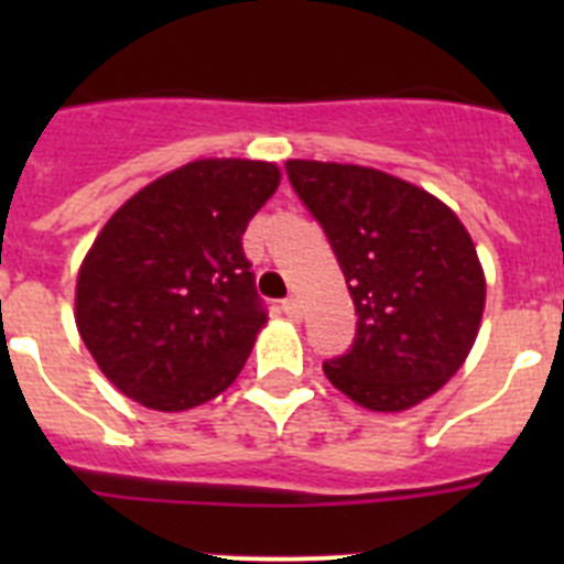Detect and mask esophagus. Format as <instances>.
I'll return each mask as SVG.
<instances>
[{
  "mask_svg": "<svg viewBox=\"0 0 564 564\" xmlns=\"http://www.w3.org/2000/svg\"><path fill=\"white\" fill-rule=\"evenodd\" d=\"M282 311H285L288 318L299 322V318H302V302H299L296 296H288L285 302H282Z\"/></svg>",
  "mask_w": 564,
  "mask_h": 564,
  "instance_id": "esophagus-1",
  "label": "esophagus"
}]
</instances>
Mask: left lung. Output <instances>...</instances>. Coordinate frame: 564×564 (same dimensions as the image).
I'll return each instance as SVG.
<instances>
[{"mask_svg":"<svg viewBox=\"0 0 564 564\" xmlns=\"http://www.w3.org/2000/svg\"><path fill=\"white\" fill-rule=\"evenodd\" d=\"M285 169L358 313L350 352L325 361L327 381L364 410H412L460 370L480 333L486 273L475 242L446 203L395 174L322 161Z\"/></svg>","mask_w":564,"mask_h":564,"instance_id":"1","label":"left lung"}]
</instances>
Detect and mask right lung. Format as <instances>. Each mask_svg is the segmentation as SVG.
Returning <instances> with one entry per match:
<instances>
[{"label":"right lung","instance_id":"right-lung-1","mask_svg":"<svg viewBox=\"0 0 564 564\" xmlns=\"http://www.w3.org/2000/svg\"><path fill=\"white\" fill-rule=\"evenodd\" d=\"M276 163L206 158L163 174L107 220L76 279V327L115 390L186 412L237 381L268 316L242 234Z\"/></svg>","mask_w":564,"mask_h":564}]
</instances>
